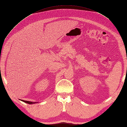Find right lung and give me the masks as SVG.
Returning <instances> with one entry per match:
<instances>
[{
	"label": "right lung",
	"instance_id": "right-lung-1",
	"mask_svg": "<svg viewBox=\"0 0 127 127\" xmlns=\"http://www.w3.org/2000/svg\"><path fill=\"white\" fill-rule=\"evenodd\" d=\"M21 101H22L23 102H26V103H27L29 104H35V103H37L38 102H33V101H26V100H21Z\"/></svg>",
	"mask_w": 127,
	"mask_h": 127
}]
</instances>
